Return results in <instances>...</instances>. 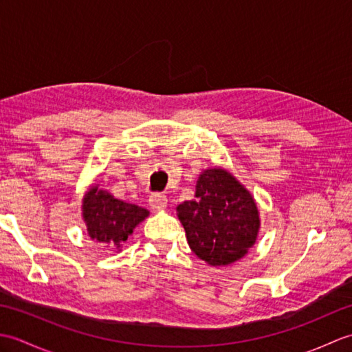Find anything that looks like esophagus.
<instances>
[{
  "mask_svg": "<svg viewBox=\"0 0 352 352\" xmlns=\"http://www.w3.org/2000/svg\"><path fill=\"white\" fill-rule=\"evenodd\" d=\"M148 203L153 210H163V208H166L168 206V198L166 195H163V193H153V195L149 197Z\"/></svg>",
  "mask_w": 352,
  "mask_h": 352,
  "instance_id": "esophagus-1",
  "label": "esophagus"
}]
</instances>
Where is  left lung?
Instances as JSON below:
<instances>
[{
	"label": "left lung",
	"instance_id": "obj_1",
	"mask_svg": "<svg viewBox=\"0 0 352 352\" xmlns=\"http://www.w3.org/2000/svg\"><path fill=\"white\" fill-rule=\"evenodd\" d=\"M195 197L177 207L190 250L213 266L243 257L260 226L250 192L227 170L208 169L199 177Z\"/></svg>",
	"mask_w": 352,
	"mask_h": 352
}]
</instances>
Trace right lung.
Returning <instances> with one entry per match:
<instances>
[{"instance_id": "right-lung-1", "label": "right lung", "mask_w": 352, "mask_h": 352, "mask_svg": "<svg viewBox=\"0 0 352 352\" xmlns=\"http://www.w3.org/2000/svg\"><path fill=\"white\" fill-rule=\"evenodd\" d=\"M148 214L145 208L119 201L98 188L87 192L83 204L89 236L111 248H119Z\"/></svg>"}]
</instances>
